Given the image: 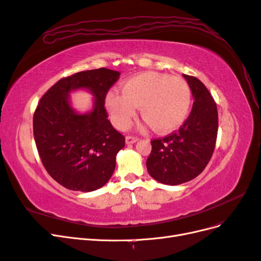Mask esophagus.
Instances as JSON below:
<instances>
[{
  "label": "esophagus",
  "mask_w": 261,
  "mask_h": 261,
  "mask_svg": "<svg viewBox=\"0 0 261 261\" xmlns=\"http://www.w3.org/2000/svg\"><path fill=\"white\" fill-rule=\"evenodd\" d=\"M126 144L127 145H130V144H135L136 141L138 140V137H135V136H126Z\"/></svg>",
  "instance_id": "esophagus-1"
}]
</instances>
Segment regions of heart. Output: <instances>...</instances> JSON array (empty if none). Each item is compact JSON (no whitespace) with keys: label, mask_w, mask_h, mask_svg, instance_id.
<instances>
[{"label":"heart","mask_w":261,"mask_h":261,"mask_svg":"<svg viewBox=\"0 0 261 261\" xmlns=\"http://www.w3.org/2000/svg\"><path fill=\"white\" fill-rule=\"evenodd\" d=\"M192 106V90L178 76L146 72L130 77L123 91L113 89L106 96V108L118 128L128 127L137 107L151 128L167 133L185 122Z\"/></svg>","instance_id":"heart-1"}]
</instances>
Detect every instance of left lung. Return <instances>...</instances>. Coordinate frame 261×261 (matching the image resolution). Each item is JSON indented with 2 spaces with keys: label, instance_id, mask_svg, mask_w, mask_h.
Instances as JSON below:
<instances>
[{
  "label": "left lung",
  "instance_id": "1",
  "mask_svg": "<svg viewBox=\"0 0 261 261\" xmlns=\"http://www.w3.org/2000/svg\"><path fill=\"white\" fill-rule=\"evenodd\" d=\"M192 90V112L179 129L151 140L147 170L155 180L179 185L192 180L207 167L218 135V110L211 93L198 78L183 74Z\"/></svg>",
  "mask_w": 261,
  "mask_h": 261
}]
</instances>
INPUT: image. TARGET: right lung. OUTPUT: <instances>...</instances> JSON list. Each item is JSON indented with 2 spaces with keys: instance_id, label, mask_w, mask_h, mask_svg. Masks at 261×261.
<instances>
[{
  "instance_id": "add662e5",
  "label": "right lung",
  "mask_w": 261,
  "mask_h": 261,
  "mask_svg": "<svg viewBox=\"0 0 261 261\" xmlns=\"http://www.w3.org/2000/svg\"><path fill=\"white\" fill-rule=\"evenodd\" d=\"M101 67L62 78L46 91L34 114V136L43 167L65 188L92 192L105 186L115 170L116 154L125 137L108 120L105 100L120 78ZM87 89L95 97L90 113L70 106L69 93Z\"/></svg>"
}]
</instances>
